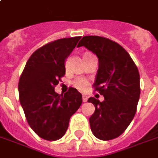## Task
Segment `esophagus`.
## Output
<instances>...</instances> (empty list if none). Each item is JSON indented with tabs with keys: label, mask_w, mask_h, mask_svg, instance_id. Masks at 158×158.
I'll list each match as a JSON object with an SVG mask.
<instances>
[{
	"label": "esophagus",
	"mask_w": 158,
	"mask_h": 158,
	"mask_svg": "<svg viewBox=\"0 0 158 158\" xmlns=\"http://www.w3.org/2000/svg\"><path fill=\"white\" fill-rule=\"evenodd\" d=\"M83 102H87V100H88V98H87L86 96H83Z\"/></svg>",
	"instance_id": "obj_1"
}]
</instances>
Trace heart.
Here are the masks:
<instances>
[{"label": "heart", "mask_w": 158, "mask_h": 158, "mask_svg": "<svg viewBox=\"0 0 158 158\" xmlns=\"http://www.w3.org/2000/svg\"><path fill=\"white\" fill-rule=\"evenodd\" d=\"M89 82L85 79H76L73 81V85L79 90H85Z\"/></svg>", "instance_id": "1"}]
</instances>
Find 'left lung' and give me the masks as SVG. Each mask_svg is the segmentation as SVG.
<instances>
[{
	"instance_id": "obj_1",
	"label": "left lung",
	"mask_w": 158,
	"mask_h": 158,
	"mask_svg": "<svg viewBox=\"0 0 158 158\" xmlns=\"http://www.w3.org/2000/svg\"><path fill=\"white\" fill-rule=\"evenodd\" d=\"M97 55L99 61L94 91L104 97L90 98L95 112L89 119L92 133L101 140L119 137L133 121L140 96L139 73L125 48L109 38L85 36L78 44Z\"/></svg>"
}]
</instances>
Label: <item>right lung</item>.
Listing matches in <instances>:
<instances>
[{
    "mask_svg": "<svg viewBox=\"0 0 158 158\" xmlns=\"http://www.w3.org/2000/svg\"><path fill=\"white\" fill-rule=\"evenodd\" d=\"M80 38H60L42 46L31 56L19 78V101L26 121L46 140L63 136L70 118L82 103V95L75 88L70 87L64 95L55 91L66 73L65 60Z\"/></svg>",
    "mask_w": 158,
    "mask_h": 158,
    "instance_id": "right-lung-1",
    "label": "right lung"
}]
</instances>
